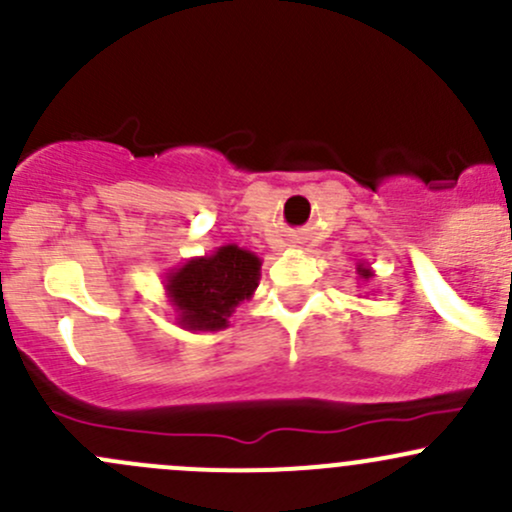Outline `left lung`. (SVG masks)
<instances>
[{
    "label": "left lung",
    "mask_w": 512,
    "mask_h": 512,
    "mask_svg": "<svg viewBox=\"0 0 512 512\" xmlns=\"http://www.w3.org/2000/svg\"><path fill=\"white\" fill-rule=\"evenodd\" d=\"M356 275H359L356 280H359L361 285H366V282H371L376 277L374 270H371L369 265H364V262H359V265H356Z\"/></svg>",
    "instance_id": "obj_1"
}]
</instances>
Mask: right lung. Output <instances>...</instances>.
Masks as SVG:
<instances>
[{
  "label": "right lung",
  "mask_w": 512,
  "mask_h": 512,
  "mask_svg": "<svg viewBox=\"0 0 512 512\" xmlns=\"http://www.w3.org/2000/svg\"><path fill=\"white\" fill-rule=\"evenodd\" d=\"M262 260L237 245H223L203 257H190L163 275V289L175 324L188 332H220L260 285Z\"/></svg>",
  "instance_id": "right-lung-1"
}]
</instances>
